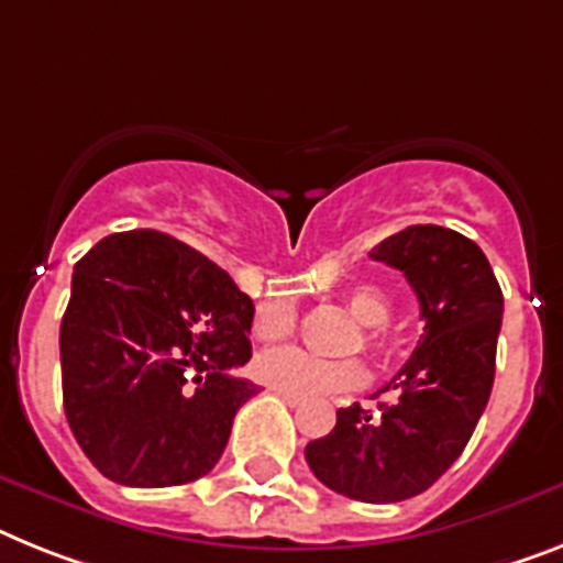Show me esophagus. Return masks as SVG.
Masks as SVG:
<instances>
[{"label":"esophagus","instance_id":"34e87169","mask_svg":"<svg viewBox=\"0 0 563 563\" xmlns=\"http://www.w3.org/2000/svg\"><path fill=\"white\" fill-rule=\"evenodd\" d=\"M274 391H277V389H274ZM277 395H280V398L286 400V404H289V406H300V404H303V400L295 398V395H286V391H277Z\"/></svg>","mask_w":563,"mask_h":563}]
</instances>
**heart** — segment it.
<instances>
[{
  "label": "heart",
  "mask_w": 563,
  "mask_h": 563,
  "mask_svg": "<svg viewBox=\"0 0 563 563\" xmlns=\"http://www.w3.org/2000/svg\"><path fill=\"white\" fill-rule=\"evenodd\" d=\"M346 309L363 325L361 346L380 354L389 343L386 323L391 318V300L377 286H357L346 291ZM297 311L289 300H266L252 318V332L257 340H283L295 332ZM254 372L266 386L295 398H320L334 391H349L366 380V372L357 361H323L297 346L268 349L254 361Z\"/></svg>",
  "instance_id": "heart-1"
}]
</instances>
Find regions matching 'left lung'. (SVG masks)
I'll use <instances>...</instances> for the list:
<instances>
[{
    "instance_id": "obj_1",
    "label": "left lung",
    "mask_w": 563,
    "mask_h": 563,
    "mask_svg": "<svg viewBox=\"0 0 563 563\" xmlns=\"http://www.w3.org/2000/svg\"><path fill=\"white\" fill-rule=\"evenodd\" d=\"M372 260L404 272L423 334L380 389L391 398L377 412L338 409L334 429L306 446V461L334 493L395 504L441 478L478 427L495 380L504 295L486 254L443 225H409L377 243Z\"/></svg>"
}]
</instances>
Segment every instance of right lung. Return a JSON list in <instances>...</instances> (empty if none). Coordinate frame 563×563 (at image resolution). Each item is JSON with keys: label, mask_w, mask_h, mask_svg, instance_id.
I'll return each instance as SVG.
<instances>
[{"label": "right lung", "mask_w": 563, "mask_h": 563, "mask_svg": "<svg viewBox=\"0 0 563 563\" xmlns=\"http://www.w3.org/2000/svg\"><path fill=\"white\" fill-rule=\"evenodd\" d=\"M254 303L229 274L159 231L99 240L74 266L59 329L68 427L122 486L202 478L257 386L229 375L252 357Z\"/></svg>", "instance_id": "add662e5"}]
</instances>
